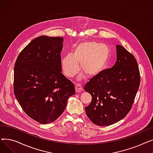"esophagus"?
Segmentation results:
<instances>
[{
    "label": "esophagus",
    "mask_w": 153,
    "mask_h": 153,
    "mask_svg": "<svg viewBox=\"0 0 153 153\" xmlns=\"http://www.w3.org/2000/svg\"><path fill=\"white\" fill-rule=\"evenodd\" d=\"M75 89H76V92L77 93L80 92L82 90V86L80 84H75Z\"/></svg>",
    "instance_id": "obj_1"
}]
</instances>
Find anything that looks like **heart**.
I'll return each instance as SVG.
<instances>
[{
    "mask_svg": "<svg viewBox=\"0 0 153 153\" xmlns=\"http://www.w3.org/2000/svg\"><path fill=\"white\" fill-rule=\"evenodd\" d=\"M110 56L107 46L95 42H85L79 44L73 54H68L62 59L61 68L64 74L72 77L81 69L89 77H94L105 69ZM83 76H79L81 79Z\"/></svg>",
    "mask_w": 153,
    "mask_h": 153,
    "instance_id": "b5f03b06",
    "label": "heart"
}]
</instances>
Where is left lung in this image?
I'll return each instance as SVG.
<instances>
[{
	"label": "left lung",
	"instance_id": "1",
	"mask_svg": "<svg viewBox=\"0 0 153 153\" xmlns=\"http://www.w3.org/2000/svg\"><path fill=\"white\" fill-rule=\"evenodd\" d=\"M117 61L110 69L93 77L84 87L92 95L85 108L91 121L98 126H108L129 113L140 84V73L134 56L117 45Z\"/></svg>",
	"mask_w": 153,
	"mask_h": 153
}]
</instances>
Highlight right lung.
I'll return each instance as SVG.
<instances>
[{
	"mask_svg": "<svg viewBox=\"0 0 153 153\" xmlns=\"http://www.w3.org/2000/svg\"><path fill=\"white\" fill-rule=\"evenodd\" d=\"M62 37L35 38L19 54L13 91L27 115L41 124L53 122L64 111L74 84L61 73Z\"/></svg>",
	"mask_w": 153,
	"mask_h": 153,
	"instance_id": "obj_1",
	"label": "right lung"
}]
</instances>
